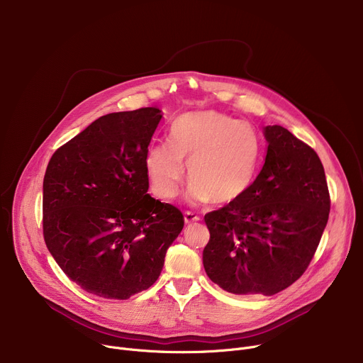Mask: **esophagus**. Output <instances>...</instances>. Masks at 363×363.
I'll list each match as a JSON object with an SVG mask.
<instances>
[{
    "instance_id": "esophagus-1",
    "label": "esophagus",
    "mask_w": 363,
    "mask_h": 363,
    "mask_svg": "<svg viewBox=\"0 0 363 363\" xmlns=\"http://www.w3.org/2000/svg\"><path fill=\"white\" fill-rule=\"evenodd\" d=\"M184 220H185V224H192V223H196L199 221V216L191 213V211H185L184 213Z\"/></svg>"
}]
</instances>
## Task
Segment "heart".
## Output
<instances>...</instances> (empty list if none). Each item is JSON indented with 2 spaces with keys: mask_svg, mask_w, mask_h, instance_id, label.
Returning <instances> with one entry per match:
<instances>
[{
  "mask_svg": "<svg viewBox=\"0 0 363 363\" xmlns=\"http://www.w3.org/2000/svg\"><path fill=\"white\" fill-rule=\"evenodd\" d=\"M260 158L262 139L250 122L205 111L179 116L169 143L152 145L145 165L153 192L164 199L178 195L189 164L192 203H233L251 186Z\"/></svg>",
  "mask_w": 363,
  "mask_h": 363,
  "instance_id": "obj_1",
  "label": "heart"
}]
</instances>
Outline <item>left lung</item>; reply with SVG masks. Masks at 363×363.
Instances as JSON below:
<instances>
[{
	"label": "left lung",
	"instance_id": "obj_1",
	"mask_svg": "<svg viewBox=\"0 0 363 363\" xmlns=\"http://www.w3.org/2000/svg\"><path fill=\"white\" fill-rule=\"evenodd\" d=\"M264 165L235 202L205 214V273L233 294L273 296L308 267L329 220L320 158L286 128L264 129Z\"/></svg>",
	"mask_w": 363,
	"mask_h": 363
}]
</instances>
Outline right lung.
Wrapping results in <instances>:
<instances>
[{"instance_id":"1","label":"right lung","mask_w":363,"mask_h":363,"mask_svg":"<svg viewBox=\"0 0 363 363\" xmlns=\"http://www.w3.org/2000/svg\"><path fill=\"white\" fill-rule=\"evenodd\" d=\"M162 115L101 116L60 146L43 181V235L65 274L87 293L126 300L158 280L184 216L147 192L146 153Z\"/></svg>"}]
</instances>
